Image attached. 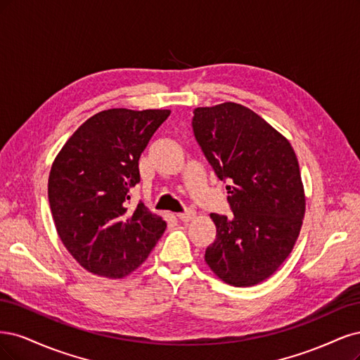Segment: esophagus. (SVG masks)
I'll use <instances>...</instances> for the list:
<instances>
[{"instance_id":"34e87169","label":"esophagus","mask_w":360,"mask_h":360,"mask_svg":"<svg viewBox=\"0 0 360 360\" xmlns=\"http://www.w3.org/2000/svg\"><path fill=\"white\" fill-rule=\"evenodd\" d=\"M195 215L194 211H185V212H181L178 214V218L181 219V221H190V219H193Z\"/></svg>"}]
</instances>
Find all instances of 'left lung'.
<instances>
[{
    "mask_svg": "<svg viewBox=\"0 0 360 360\" xmlns=\"http://www.w3.org/2000/svg\"><path fill=\"white\" fill-rule=\"evenodd\" d=\"M193 131L217 176L227 181L233 217L211 214L217 238L205 260L227 284L269 278L292 252L305 215V194L287 139L238 103L197 108Z\"/></svg>",
    "mask_w": 360,
    "mask_h": 360,
    "instance_id": "left-lung-1",
    "label": "left lung"
}]
</instances>
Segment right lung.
Returning a JSON list of instances; mask_svg holds the SVG:
<instances>
[{
	"label": "right lung",
	"mask_w": 360,
	"mask_h": 360,
	"mask_svg": "<svg viewBox=\"0 0 360 360\" xmlns=\"http://www.w3.org/2000/svg\"><path fill=\"white\" fill-rule=\"evenodd\" d=\"M170 110L109 109L86 120L56 155L48 182L58 235L77 263L98 276L137 269L165 233L166 221L139 202V158Z\"/></svg>",
	"instance_id": "obj_1"
}]
</instances>
